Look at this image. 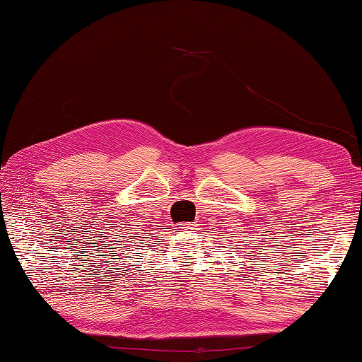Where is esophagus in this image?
<instances>
[{"instance_id":"obj_1","label":"esophagus","mask_w":362,"mask_h":362,"mask_svg":"<svg viewBox=\"0 0 362 362\" xmlns=\"http://www.w3.org/2000/svg\"><path fill=\"white\" fill-rule=\"evenodd\" d=\"M195 227V223H180V228H185V230H194Z\"/></svg>"}]
</instances>
